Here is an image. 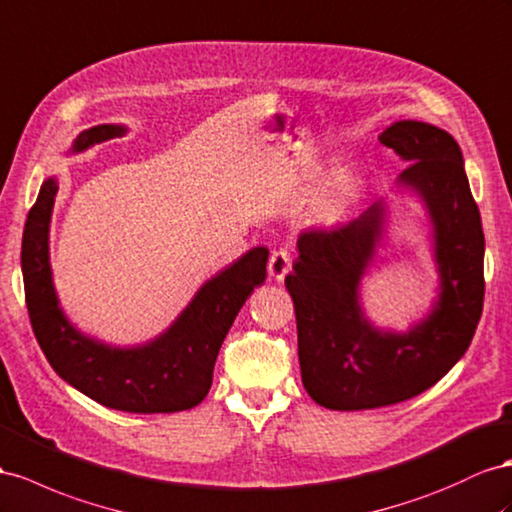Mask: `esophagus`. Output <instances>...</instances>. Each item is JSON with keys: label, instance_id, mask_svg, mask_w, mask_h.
<instances>
[{"label": "esophagus", "instance_id": "obj_1", "mask_svg": "<svg viewBox=\"0 0 512 512\" xmlns=\"http://www.w3.org/2000/svg\"><path fill=\"white\" fill-rule=\"evenodd\" d=\"M290 265H293V258H290V254L286 250L273 252L269 258V275L273 280L280 282L286 278V273L290 271Z\"/></svg>", "mask_w": 512, "mask_h": 512}]
</instances>
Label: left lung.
Returning a JSON list of instances; mask_svg holds the SVG:
<instances>
[{
    "label": "left lung",
    "instance_id": "obj_1",
    "mask_svg": "<svg viewBox=\"0 0 512 512\" xmlns=\"http://www.w3.org/2000/svg\"><path fill=\"white\" fill-rule=\"evenodd\" d=\"M379 142L409 163L394 191L422 202L437 295L403 331L366 316L359 286L388 232V198L347 222L299 232L284 284L295 303L301 381L314 403L334 411L396 405L433 388L465 355L485 299V234L459 144L420 120L392 122Z\"/></svg>",
    "mask_w": 512,
    "mask_h": 512
}]
</instances>
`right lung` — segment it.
Returning <instances> with one entry per match:
<instances>
[{"label": "right lung", "mask_w": 512, "mask_h": 512, "mask_svg": "<svg viewBox=\"0 0 512 512\" xmlns=\"http://www.w3.org/2000/svg\"><path fill=\"white\" fill-rule=\"evenodd\" d=\"M124 133L127 127L122 124H99L81 131L68 153H84ZM55 196L58 178L49 176L27 215L21 245L27 312L51 368L109 409L174 413L200 405L211 390L215 359L228 329L247 297L267 278V247H252L206 280L159 336L133 347H116L77 329L60 306L49 258Z\"/></svg>", "instance_id": "right-lung-1"}]
</instances>
